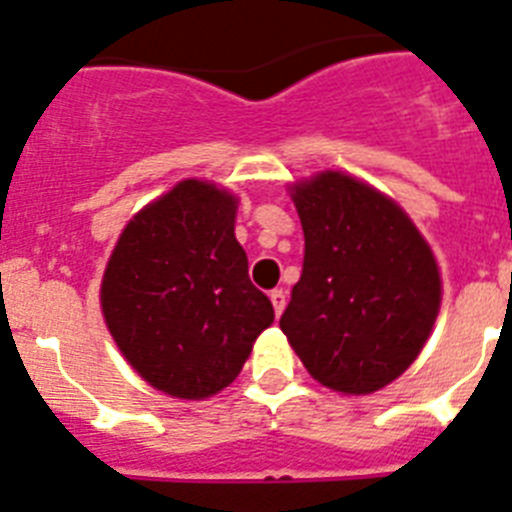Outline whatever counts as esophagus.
Here are the masks:
<instances>
[{
  "mask_svg": "<svg viewBox=\"0 0 512 512\" xmlns=\"http://www.w3.org/2000/svg\"><path fill=\"white\" fill-rule=\"evenodd\" d=\"M270 302H273V309H276V315H281L283 307H286V291H283V289H273V291H270Z\"/></svg>",
  "mask_w": 512,
  "mask_h": 512,
  "instance_id": "esophagus-1",
  "label": "esophagus"
}]
</instances>
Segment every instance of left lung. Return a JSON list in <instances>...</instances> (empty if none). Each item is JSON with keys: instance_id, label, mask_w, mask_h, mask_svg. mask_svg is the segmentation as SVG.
<instances>
[{"instance_id": "1", "label": "left lung", "mask_w": 512, "mask_h": 512, "mask_svg": "<svg viewBox=\"0 0 512 512\" xmlns=\"http://www.w3.org/2000/svg\"><path fill=\"white\" fill-rule=\"evenodd\" d=\"M304 229L302 278L281 330L325 388L367 395L401 377L440 312L437 260L388 195L343 171L291 187Z\"/></svg>"}]
</instances>
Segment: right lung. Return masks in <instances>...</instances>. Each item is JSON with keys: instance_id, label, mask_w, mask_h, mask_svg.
<instances>
[{"instance_id": "1", "label": "right lung", "mask_w": 512, "mask_h": 512, "mask_svg": "<svg viewBox=\"0 0 512 512\" xmlns=\"http://www.w3.org/2000/svg\"><path fill=\"white\" fill-rule=\"evenodd\" d=\"M236 203L216 184L184 179L124 226L103 273V320L124 359L184 401L231 385L276 317L247 276Z\"/></svg>"}]
</instances>
